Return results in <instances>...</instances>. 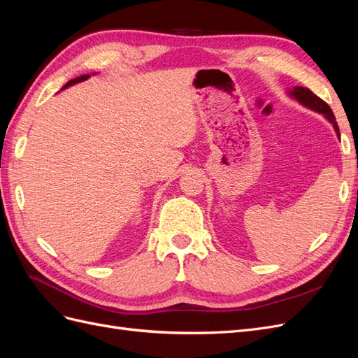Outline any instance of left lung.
<instances>
[{"instance_id": "obj_1", "label": "left lung", "mask_w": 358, "mask_h": 358, "mask_svg": "<svg viewBox=\"0 0 358 358\" xmlns=\"http://www.w3.org/2000/svg\"><path fill=\"white\" fill-rule=\"evenodd\" d=\"M291 95L294 96V99L297 101H300L301 104H305L306 107H309V109L315 110L318 113H322L324 116H326L329 121L333 124V127L336 129V134L341 137L338 122H336V119H334V115H333V112L330 109V106L326 101L321 100L320 96L313 94L309 88H303V86H296V88L291 91Z\"/></svg>"}]
</instances>
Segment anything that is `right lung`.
<instances>
[{
  "label": "right lung",
  "instance_id": "add662e5",
  "mask_svg": "<svg viewBox=\"0 0 358 358\" xmlns=\"http://www.w3.org/2000/svg\"><path fill=\"white\" fill-rule=\"evenodd\" d=\"M88 78H90V74H83V76H79V78H76V79H73V80H70V82H67L66 85H64V86H62V90H64V88H69L70 85H74V83H78V82L86 80V79H88Z\"/></svg>",
  "mask_w": 358,
  "mask_h": 358
}]
</instances>
